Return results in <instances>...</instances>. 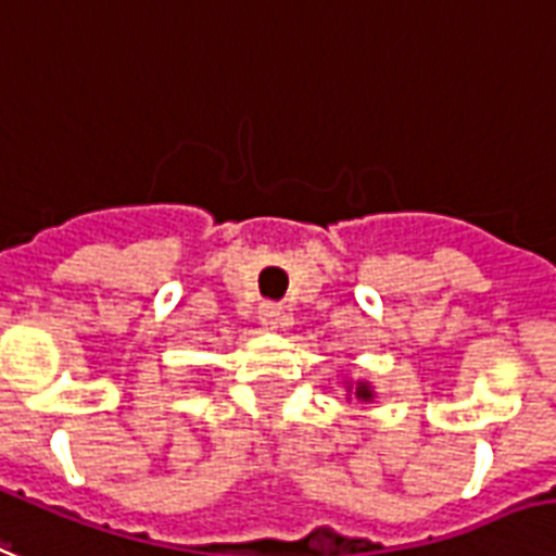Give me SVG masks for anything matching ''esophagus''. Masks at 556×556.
Listing matches in <instances>:
<instances>
[{
    "label": "esophagus",
    "mask_w": 556,
    "mask_h": 556,
    "mask_svg": "<svg viewBox=\"0 0 556 556\" xmlns=\"http://www.w3.org/2000/svg\"><path fill=\"white\" fill-rule=\"evenodd\" d=\"M260 323H263V328H268V331H279V328H288V325H291V317H288L286 311H282V305H277V302H263V308H260Z\"/></svg>",
    "instance_id": "34e87169"
}]
</instances>
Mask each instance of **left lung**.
<instances>
[{
    "label": "left lung",
    "instance_id": "1",
    "mask_svg": "<svg viewBox=\"0 0 556 556\" xmlns=\"http://www.w3.org/2000/svg\"><path fill=\"white\" fill-rule=\"evenodd\" d=\"M356 396H359V400H368L371 391H368V386H356Z\"/></svg>",
    "mask_w": 556,
    "mask_h": 556
}]
</instances>
